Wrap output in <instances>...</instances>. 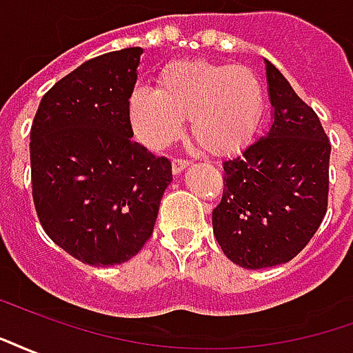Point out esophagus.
Wrapping results in <instances>:
<instances>
[{
  "label": "esophagus",
  "mask_w": 353,
  "mask_h": 353,
  "mask_svg": "<svg viewBox=\"0 0 353 353\" xmlns=\"http://www.w3.org/2000/svg\"><path fill=\"white\" fill-rule=\"evenodd\" d=\"M189 164H191V162L185 161V159H177V161L172 162V172H174V176H179V174H181Z\"/></svg>",
  "instance_id": "34e87169"
}]
</instances>
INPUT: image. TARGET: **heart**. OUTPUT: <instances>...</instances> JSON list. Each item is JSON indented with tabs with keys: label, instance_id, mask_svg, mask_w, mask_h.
<instances>
[{
	"label": "heart",
	"instance_id": "obj_1",
	"mask_svg": "<svg viewBox=\"0 0 353 353\" xmlns=\"http://www.w3.org/2000/svg\"><path fill=\"white\" fill-rule=\"evenodd\" d=\"M265 109L257 75L244 65L177 60L159 73V88L139 85L128 96L138 139L153 151L172 145L189 119L192 139L215 157L236 153L252 139Z\"/></svg>",
	"mask_w": 353,
	"mask_h": 353
}]
</instances>
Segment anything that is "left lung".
Returning a JSON list of instances; mask_svg holds the SVG:
<instances>
[{
    "instance_id": "left-lung-1",
    "label": "left lung",
    "mask_w": 353,
    "mask_h": 353,
    "mask_svg": "<svg viewBox=\"0 0 353 353\" xmlns=\"http://www.w3.org/2000/svg\"><path fill=\"white\" fill-rule=\"evenodd\" d=\"M270 126L223 162V199L212 214L223 253L242 268L283 265L323 221L331 145L314 109L265 58Z\"/></svg>"
}]
</instances>
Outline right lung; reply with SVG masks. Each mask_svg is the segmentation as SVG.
<instances>
[{
    "label": "right lung",
    "mask_w": 353,
    "mask_h": 353,
    "mask_svg": "<svg viewBox=\"0 0 353 353\" xmlns=\"http://www.w3.org/2000/svg\"><path fill=\"white\" fill-rule=\"evenodd\" d=\"M143 49L101 54L45 94L30 130L37 217L47 236L92 266L132 259L153 234L168 159L134 141L128 96Z\"/></svg>",
    "instance_id": "add662e5"
}]
</instances>
